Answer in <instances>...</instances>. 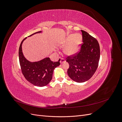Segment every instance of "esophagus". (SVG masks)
<instances>
[{
    "instance_id": "34e87169",
    "label": "esophagus",
    "mask_w": 122,
    "mask_h": 122,
    "mask_svg": "<svg viewBox=\"0 0 122 122\" xmlns=\"http://www.w3.org/2000/svg\"><path fill=\"white\" fill-rule=\"evenodd\" d=\"M65 61V60L64 58H61V61H60V62H61V64H62V63H64V62Z\"/></svg>"
}]
</instances>
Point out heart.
<instances>
[{
  "mask_svg": "<svg viewBox=\"0 0 122 122\" xmlns=\"http://www.w3.org/2000/svg\"><path fill=\"white\" fill-rule=\"evenodd\" d=\"M82 37L79 34H71L68 36L62 41L61 46L64 47V53L68 55H72L78 51L80 44L81 42Z\"/></svg>",
  "mask_w": 122,
  "mask_h": 122,
  "instance_id": "obj_1",
  "label": "heart"
}]
</instances>
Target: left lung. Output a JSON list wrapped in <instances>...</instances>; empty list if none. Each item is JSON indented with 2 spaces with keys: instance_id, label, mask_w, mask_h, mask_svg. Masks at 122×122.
Listing matches in <instances>:
<instances>
[{
  "instance_id": "obj_1",
  "label": "left lung",
  "mask_w": 122,
  "mask_h": 122,
  "mask_svg": "<svg viewBox=\"0 0 122 122\" xmlns=\"http://www.w3.org/2000/svg\"><path fill=\"white\" fill-rule=\"evenodd\" d=\"M83 43L78 52L67 57L69 64L68 74L77 82L89 80L96 71L100 57L98 41L88 33L81 30Z\"/></svg>"
}]
</instances>
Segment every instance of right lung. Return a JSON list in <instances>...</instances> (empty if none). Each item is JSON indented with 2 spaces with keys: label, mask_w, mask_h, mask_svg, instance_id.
I'll return each instance as SVG.
<instances>
[{
  "label": "right lung",
  "mask_w": 122,
  "mask_h": 122,
  "mask_svg": "<svg viewBox=\"0 0 122 122\" xmlns=\"http://www.w3.org/2000/svg\"><path fill=\"white\" fill-rule=\"evenodd\" d=\"M40 32L41 31L34 33L30 36ZM26 38L21 43L19 49V59L22 73L25 79L34 86L40 87L46 86L52 79L54 69L60 65V58L57 61L54 62L49 57L36 62L28 61L24 56L22 50V44Z\"/></svg>",
  "instance_id": "right-lung-1"
}]
</instances>
